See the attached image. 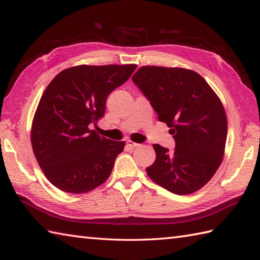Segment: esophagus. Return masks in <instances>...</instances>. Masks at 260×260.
I'll use <instances>...</instances> for the list:
<instances>
[{
    "instance_id": "esophagus-1",
    "label": "esophagus",
    "mask_w": 260,
    "mask_h": 260,
    "mask_svg": "<svg viewBox=\"0 0 260 260\" xmlns=\"http://www.w3.org/2000/svg\"><path fill=\"white\" fill-rule=\"evenodd\" d=\"M127 145L128 146H130V147H132V148H135V147H138V146H140V144L139 143H136V142H133V141H127Z\"/></svg>"
}]
</instances>
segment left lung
Wrapping results in <instances>:
<instances>
[{"instance_id":"1","label":"left lung","mask_w":260,"mask_h":260,"mask_svg":"<svg viewBox=\"0 0 260 260\" xmlns=\"http://www.w3.org/2000/svg\"><path fill=\"white\" fill-rule=\"evenodd\" d=\"M132 80L176 140L172 153L153 145L156 159L147 176L175 194L199 191L223 160L228 120L221 100L200 74L186 68L142 66Z\"/></svg>"}]
</instances>
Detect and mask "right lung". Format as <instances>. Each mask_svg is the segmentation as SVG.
I'll return each instance as SVG.
<instances>
[{"label": "right lung", "instance_id": "1", "mask_svg": "<svg viewBox=\"0 0 260 260\" xmlns=\"http://www.w3.org/2000/svg\"><path fill=\"white\" fill-rule=\"evenodd\" d=\"M136 68V64L74 66L46 86L31 125V145L43 174L60 191L83 194L111 176L124 142L100 137L89 124L104 117L109 93Z\"/></svg>", "mask_w": 260, "mask_h": 260}]
</instances>
